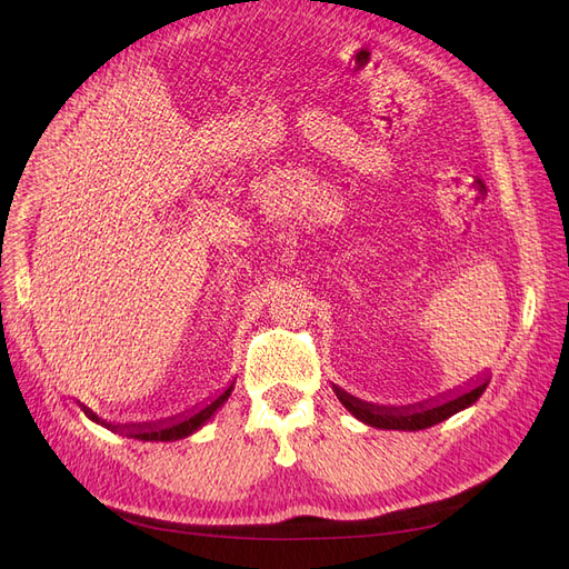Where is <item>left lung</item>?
Instances as JSON below:
<instances>
[{
  "mask_svg": "<svg viewBox=\"0 0 569 569\" xmlns=\"http://www.w3.org/2000/svg\"><path fill=\"white\" fill-rule=\"evenodd\" d=\"M489 382H491V372H485V375H477L475 380H470L468 385H462L449 393L437 396V399L412 403V406H399V408L360 401L337 385H332V389L337 393V399L341 401V406L347 408L356 420L366 422L370 427H377V429L418 432V429L435 427L443 420H449L451 416H456V412L470 408L479 399V396L485 393Z\"/></svg>",
  "mask_w": 569,
  "mask_h": 569,
  "instance_id": "left-lung-1",
  "label": "left lung"
}]
</instances>
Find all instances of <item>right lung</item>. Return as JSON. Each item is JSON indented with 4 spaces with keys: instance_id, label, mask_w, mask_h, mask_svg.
<instances>
[{
    "instance_id": "right-lung-1",
    "label": "right lung",
    "mask_w": 569,
    "mask_h": 569,
    "mask_svg": "<svg viewBox=\"0 0 569 569\" xmlns=\"http://www.w3.org/2000/svg\"><path fill=\"white\" fill-rule=\"evenodd\" d=\"M232 389H234V380L226 389H222L220 393H216L211 401H206L203 406H197V408H192L189 412H182V416H173V418L157 420V422L113 425V422L101 420L97 412H92L84 403H80V408H82L84 416H88L92 422L111 429V432L126 435L130 439H140V441H178V439H184L189 435L199 432V429L216 416V410L222 408V403L230 399Z\"/></svg>"
}]
</instances>
